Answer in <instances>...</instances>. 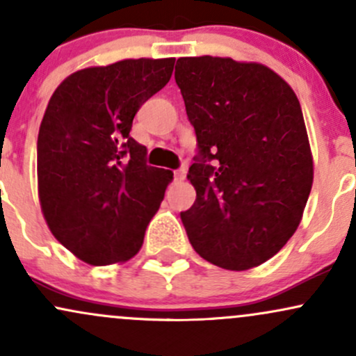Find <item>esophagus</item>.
Listing matches in <instances>:
<instances>
[{"instance_id": "esophagus-1", "label": "esophagus", "mask_w": 356, "mask_h": 356, "mask_svg": "<svg viewBox=\"0 0 356 356\" xmlns=\"http://www.w3.org/2000/svg\"><path fill=\"white\" fill-rule=\"evenodd\" d=\"M174 179L175 181H184V179H186V169L174 170Z\"/></svg>"}]
</instances>
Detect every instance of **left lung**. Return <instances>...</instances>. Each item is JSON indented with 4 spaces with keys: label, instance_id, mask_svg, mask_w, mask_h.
Segmentation results:
<instances>
[{
    "label": "left lung",
    "instance_id": "left-lung-1",
    "mask_svg": "<svg viewBox=\"0 0 356 356\" xmlns=\"http://www.w3.org/2000/svg\"><path fill=\"white\" fill-rule=\"evenodd\" d=\"M175 83L197 138L187 238L219 268L259 266L295 234L312 191L300 100L271 68L219 56L179 58Z\"/></svg>",
    "mask_w": 356,
    "mask_h": 356
}]
</instances>
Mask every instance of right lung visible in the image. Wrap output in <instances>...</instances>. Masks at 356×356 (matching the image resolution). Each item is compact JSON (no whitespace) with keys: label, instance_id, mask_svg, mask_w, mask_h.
<instances>
[{"label":"right lung","instance_id":"1","mask_svg":"<svg viewBox=\"0 0 356 356\" xmlns=\"http://www.w3.org/2000/svg\"><path fill=\"white\" fill-rule=\"evenodd\" d=\"M175 58L122 60L72 73L38 134V194L48 227L93 266L124 263L144 243L172 172L147 165L130 137L138 108L170 80Z\"/></svg>","mask_w":356,"mask_h":356}]
</instances>
